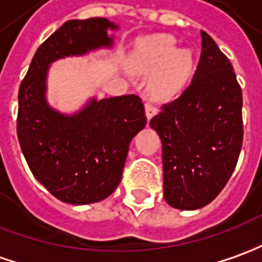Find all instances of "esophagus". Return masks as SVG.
I'll return each mask as SVG.
<instances>
[{
	"label": "esophagus",
	"mask_w": 262,
	"mask_h": 262,
	"mask_svg": "<svg viewBox=\"0 0 262 262\" xmlns=\"http://www.w3.org/2000/svg\"><path fill=\"white\" fill-rule=\"evenodd\" d=\"M156 107H155L152 103H146L145 104V113H146V117H147V120H150L152 117L156 115Z\"/></svg>",
	"instance_id": "34e87169"
}]
</instances>
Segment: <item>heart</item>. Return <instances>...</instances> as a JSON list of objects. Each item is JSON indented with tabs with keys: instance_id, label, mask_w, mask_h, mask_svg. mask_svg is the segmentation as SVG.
Masks as SVG:
<instances>
[{
	"instance_id": "obj_1",
	"label": "heart",
	"mask_w": 262,
	"mask_h": 262,
	"mask_svg": "<svg viewBox=\"0 0 262 262\" xmlns=\"http://www.w3.org/2000/svg\"><path fill=\"white\" fill-rule=\"evenodd\" d=\"M132 67L142 73L153 71L147 81L152 97L166 100L178 94L193 70V54L189 49H178L170 35H156L139 42L132 56Z\"/></svg>"
}]
</instances>
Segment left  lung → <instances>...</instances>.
<instances>
[{
  "label": "left lung",
  "mask_w": 262,
  "mask_h": 262,
  "mask_svg": "<svg viewBox=\"0 0 262 262\" xmlns=\"http://www.w3.org/2000/svg\"><path fill=\"white\" fill-rule=\"evenodd\" d=\"M189 87L162 106L150 127L162 140L163 196L193 211L218 196L243 146V92L227 56L205 31Z\"/></svg>",
  "instance_id": "left-lung-1"
}]
</instances>
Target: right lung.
<instances>
[{"mask_svg": "<svg viewBox=\"0 0 262 262\" xmlns=\"http://www.w3.org/2000/svg\"><path fill=\"white\" fill-rule=\"evenodd\" d=\"M119 26L107 18L70 19L38 47L18 92L17 135L34 178L71 205L100 202L122 179L129 143L146 126L143 103L124 94L86 104L71 115L47 101L50 66L66 57L112 49L107 31Z\"/></svg>", "mask_w": 262, "mask_h": 262, "instance_id": "obj_1", "label": "right lung"}]
</instances>
